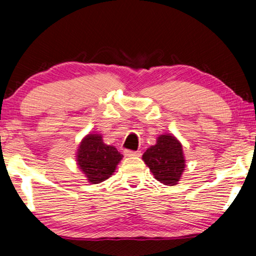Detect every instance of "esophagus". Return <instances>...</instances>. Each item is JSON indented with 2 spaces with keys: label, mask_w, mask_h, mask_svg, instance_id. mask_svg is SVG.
<instances>
[{
  "label": "esophagus",
  "mask_w": 256,
  "mask_h": 256,
  "mask_svg": "<svg viewBox=\"0 0 256 256\" xmlns=\"http://www.w3.org/2000/svg\"><path fill=\"white\" fill-rule=\"evenodd\" d=\"M124 156L127 157H138L141 156V152H134V150H129V149H126L124 150Z\"/></svg>",
  "instance_id": "1"
}]
</instances>
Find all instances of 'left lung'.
Wrapping results in <instances>:
<instances>
[{
  "mask_svg": "<svg viewBox=\"0 0 256 256\" xmlns=\"http://www.w3.org/2000/svg\"><path fill=\"white\" fill-rule=\"evenodd\" d=\"M142 157L154 177L166 185H176L184 171L183 149L172 135H160L156 144L146 149Z\"/></svg>",
  "mask_w": 256,
  "mask_h": 256,
  "instance_id": "obj_1",
  "label": "left lung"
}]
</instances>
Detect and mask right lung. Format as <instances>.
<instances>
[{
  "instance_id": "right-lung-1",
  "label": "right lung",
  "mask_w": 256,
  "mask_h": 256,
  "mask_svg": "<svg viewBox=\"0 0 256 256\" xmlns=\"http://www.w3.org/2000/svg\"><path fill=\"white\" fill-rule=\"evenodd\" d=\"M121 158L118 149L104 144L102 138L98 134H90L82 140L76 156L79 168L92 184L110 178Z\"/></svg>"
}]
</instances>
